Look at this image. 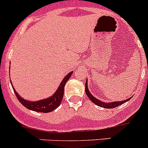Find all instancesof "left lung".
<instances>
[{
  "label": "left lung",
  "instance_id": "obj_1",
  "mask_svg": "<svg viewBox=\"0 0 148 148\" xmlns=\"http://www.w3.org/2000/svg\"><path fill=\"white\" fill-rule=\"evenodd\" d=\"M87 79H86V83H85V92H86V95H87L88 97L89 98L91 101L95 104L96 105L99 106V107H104V108H107V109H111V108H114V107H117L118 106L121 105V104H124V103L127 102V101H129L130 99H131L132 97L129 98V99H127L123 101H117V102H102L99 99H97L96 97L93 96V95L91 94V92H89V89H88V86H87Z\"/></svg>",
  "mask_w": 148,
  "mask_h": 148
}]
</instances>
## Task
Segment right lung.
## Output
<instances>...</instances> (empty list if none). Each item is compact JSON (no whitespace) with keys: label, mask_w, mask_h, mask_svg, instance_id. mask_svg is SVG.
Wrapping results in <instances>:
<instances>
[{"label":"right lung","mask_w":148,"mask_h":148,"mask_svg":"<svg viewBox=\"0 0 148 148\" xmlns=\"http://www.w3.org/2000/svg\"><path fill=\"white\" fill-rule=\"evenodd\" d=\"M73 71L69 73L63 79V80L61 82L60 85L59 86L58 89H56V92H54L52 96L46 98V99H41V100L38 101H29L24 99L23 98H22L17 93V92L16 91V89L13 87V84L11 83L12 87H13V91H14L15 94H16V97L18 98V99L19 100V102L21 103L24 107H26V108L30 110H32V111L35 112H51L53 110H54L55 109L57 108L59 105L61 104L62 99H63L64 97V86L66 83L67 82L69 78L71 77V74H72Z\"/></svg>","instance_id":"add662e5"}]
</instances>
